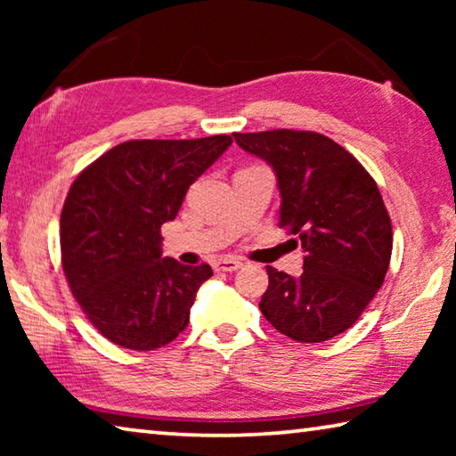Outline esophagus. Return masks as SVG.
<instances>
[{"instance_id":"1","label":"esophagus","mask_w":456,"mask_h":456,"mask_svg":"<svg viewBox=\"0 0 456 456\" xmlns=\"http://www.w3.org/2000/svg\"><path fill=\"white\" fill-rule=\"evenodd\" d=\"M243 264L239 259H233V257H223V259H217L215 261V272H237L239 267H241Z\"/></svg>"}]
</instances>
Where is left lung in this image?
Instances as JSON below:
<instances>
[{"label":"left lung","mask_w":456,"mask_h":456,"mask_svg":"<svg viewBox=\"0 0 456 456\" xmlns=\"http://www.w3.org/2000/svg\"><path fill=\"white\" fill-rule=\"evenodd\" d=\"M233 136L273 168L280 227L305 253L299 277L267 265L259 310L296 342H326L356 323L388 272L392 225L380 191L348 151L323 134L281 128Z\"/></svg>","instance_id":"8db88e82"}]
</instances>
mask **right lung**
I'll use <instances>...</instances> for the list:
<instances>
[{"instance_id": "add662e5", "label": "right lung", "mask_w": 456, "mask_h": 456, "mask_svg": "<svg viewBox=\"0 0 456 456\" xmlns=\"http://www.w3.org/2000/svg\"><path fill=\"white\" fill-rule=\"evenodd\" d=\"M233 138L128 141L78 175L60 217L61 267L100 334L128 350H154L181 334L213 269L163 257L160 227Z\"/></svg>"}]
</instances>
